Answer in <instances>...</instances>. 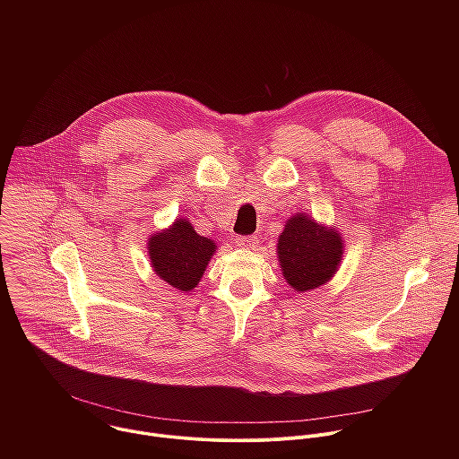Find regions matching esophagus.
<instances>
[{"label":"esophagus","instance_id":"obj_1","mask_svg":"<svg viewBox=\"0 0 459 459\" xmlns=\"http://www.w3.org/2000/svg\"><path fill=\"white\" fill-rule=\"evenodd\" d=\"M235 244L238 247H246V249H256L260 244V238L256 235H247V237H237Z\"/></svg>","mask_w":459,"mask_h":459}]
</instances>
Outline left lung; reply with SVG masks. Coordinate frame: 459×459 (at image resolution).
<instances>
[{"mask_svg": "<svg viewBox=\"0 0 459 459\" xmlns=\"http://www.w3.org/2000/svg\"><path fill=\"white\" fill-rule=\"evenodd\" d=\"M279 263L288 284L297 291H309L335 273L342 240L335 230L318 226L304 213L293 215L277 244Z\"/></svg>", "mask_w": 459, "mask_h": 459, "instance_id": "1", "label": "left lung"}]
</instances>
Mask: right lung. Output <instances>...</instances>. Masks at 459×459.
<instances>
[{"label":"right lung","instance_id":"1","mask_svg":"<svg viewBox=\"0 0 459 459\" xmlns=\"http://www.w3.org/2000/svg\"><path fill=\"white\" fill-rule=\"evenodd\" d=\"M213 251V242L197 235L186 219H178L169 230L153 235L148 244L155 273L182 291L196 288Z\"/></svg>","mask_w":459,"mask_h":459}]
</instances>
